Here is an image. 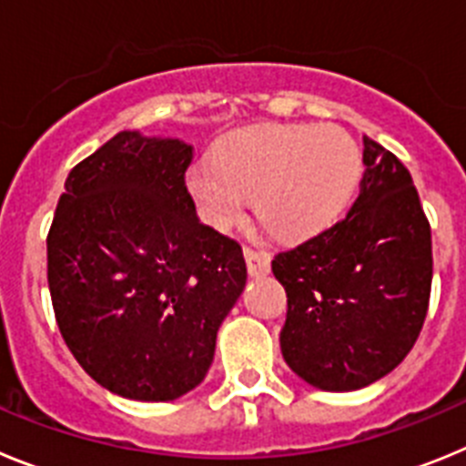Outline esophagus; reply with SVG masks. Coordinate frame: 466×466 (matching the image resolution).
<instances>
[{"mask_svg": "<svg viewBox=\"0 0 466 466\" xmlns=\"http://www.w3.org/2000/svg\"><path fill=\"white\" fill-rule=\"evenodd\" d=\"M245 261L247 270L254 278H261V275L270 273V254L263 252V249H252V247H245Z\"/></svg>", "mask_w": 466, "mask_h": 466, "instance_id": "34e87169", "label": "esophagus"}]
</instances>
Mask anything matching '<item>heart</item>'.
<instances>
[{"label": "heart", "mask_w": 466, "mask_h": 466, "mask_svg": "<svg viewBox=\"0 0 466 466\" xmlns=\"http://www.w3.org/2000/svg\"><path fill=\"white\" fill-rule=\"evenodd\" d=\"M361 177L360 147L339 126H252L221 142L214 163L188 170L187 187L214 228L236 226L249 196L284 240L317 236L339 219Z\"/></svg>", "instance_id": "1"}]
</instances>
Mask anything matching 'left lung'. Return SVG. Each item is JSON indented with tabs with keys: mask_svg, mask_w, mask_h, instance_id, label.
Wrapping results in <instances>:
<instances>
[{
	"mask_svg": "<svg viewBox=\"0 0 466 466\" xmlns=\"http://www.w3.org/2000/svg\"><path fill=\"white\" fill-rule=\"evenodd\" d=\"M348 217L273 258L287 291L279 348L291 371L352 392L397 369L418 340L431 291V228L401 160L364 137Z\"/></svg>",
	"mask_w": 466,
	"mask_h": 466,
	"instance_id": "8db88e82",
	"label": "left lung"
}]
</instances>
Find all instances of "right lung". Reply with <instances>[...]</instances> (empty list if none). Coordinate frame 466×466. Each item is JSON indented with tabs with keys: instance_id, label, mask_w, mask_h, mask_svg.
<instances>
[{
	"instance_id": "add662e5",
	"label": "right lung",
	"mask_w": 466,
	"mask_h": 466,
	"mask_svg": "<svg viewBox=\"0 0 466 466\" xmlns=\"http://www.w3.org/2000/svg\"><path fill=\"white\" fill-rule=\"evenodd\" d=\"M191 160L182 139L114 135L69 172L46 238L69 352L135 401H172L203 382L247 282L242 247L196 217Z\"/></svg>"
}]
</instances>
